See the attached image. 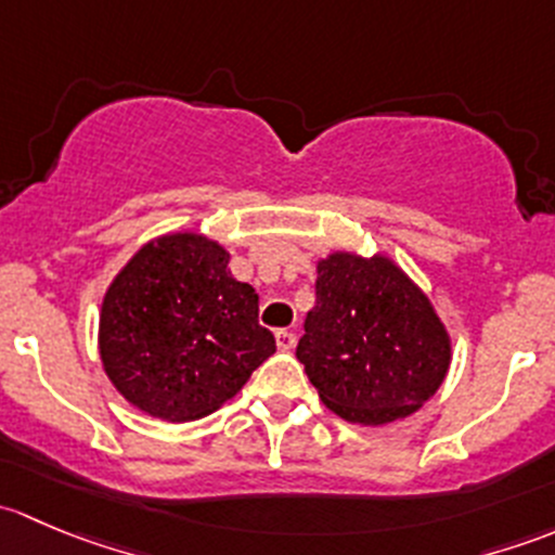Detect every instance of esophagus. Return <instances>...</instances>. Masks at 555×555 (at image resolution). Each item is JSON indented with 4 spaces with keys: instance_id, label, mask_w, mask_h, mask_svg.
I'll list each match as a JSON object with an SVG mask.
<instances>
[{
    "instance_id": "obj_1",
    "label": "esophagus",
    "mask_w": 555,
    "mask_h": 555,
    "mask_svg": "<svg viewBox=\"0 0 555 555\" xmlns=\"http://www.w3.org/2000/svg\"><path fill=\"white\" fill-rule=\"evenodd\" d=\"M295 333H289V330H279L276 333V346H279V351H289V349H295Z\"/></svg>"
}]
</instances>
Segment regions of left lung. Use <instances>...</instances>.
Instances as JSON below:
<instances>
[{
  "instance_id": "1",
  "label": "left lung",
  "mask_w": 555,
  "mask_h": 555,
  "mask_svg": "<svg viewBox=\"0 0 555 555\" xmlns=\"http://www.w3.org/2000/svg\"><path fill=\"white\" fill-rule=\"evenodd\" d=\"M298 344L319 400L349 424L384 427L416 413L449 376L451 335L433 300L391 260L330 251Z\"/></svg>"
}]
</instances>
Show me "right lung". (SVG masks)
Returning <instances> with one entry per match:
<instances>
[{"mask_svg": "<svg viewBox=\"0 0 555 555\" xmlns=\"http://www.w3.org/2000/svg\"><path fill=\"white\" fill-rule=\"evenodd\" d=\"M231 251L198 231L139 246L106 287L99 357L142 413L195 422L242 391L276 351L257 322V293L231 276Z\"/></svg>", "mask_w": 555, "mask_h": 555, "instance_id": "obj_1", "label": "right lung"}]
</instances>
